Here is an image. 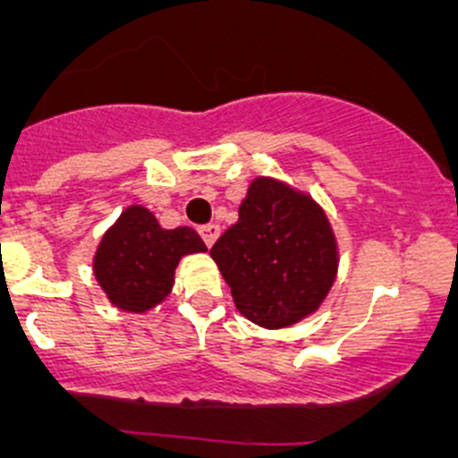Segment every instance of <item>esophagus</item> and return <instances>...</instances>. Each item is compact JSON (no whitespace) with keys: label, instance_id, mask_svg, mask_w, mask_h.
Here are the masks:
<instances>
[{"label":"esophagus","instance_id":"esophagus-1","mask_svg":"<svg viewBox=\"0 0 458 458\" xmlns=\"http://www.w3.org/2000/svg\"><path fill=\"white\" fill-rule=\"evenodd\" d=\"M199 234H201L203 242H206V246H212V243L216 242V237H219V234H221V228H219V225H216V224L201 225Z\"/></svg>","mask_w":458,"mask_h":458}]
</instances>
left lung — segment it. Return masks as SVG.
Segmentation results:
<instances>
[{
  "label": "left lung",
  "mask_w": 458,
  "mask_h": 458,
  "mask_svg": "<svg viewBox=\"0 0 458 458\" xmlns=\"http://www.w3.org/2000/svg\"><path fill=\"white\" fill-rule=\"evenodd\" d=\"M234 306L267 330L315 315L339 270V246L326 210L308 192L255 177L239 221L210 248Z\"/></svg>",
  "instance_id": "obj_1"
}]
</instances>
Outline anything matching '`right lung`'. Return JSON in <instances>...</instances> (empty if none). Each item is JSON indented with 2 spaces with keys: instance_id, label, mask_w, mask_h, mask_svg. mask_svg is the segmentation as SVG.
<instances>
[{
  "instance_id": "add662e5",
  "label": "right lung",
  "mask_w": 458,
  "mask_h": 458,
  "mask_svg": "<svg viewBox=\"0 0 458 458\" xmlns=\"http://www.w3.org/2000/svg\"><path fill=\"white\" fill-rule=\"evenodd\" d=\"M206 250L195 230L161 228L146 206L135 203L104 233L92 257V275L114 308L143 315L173 293L179 261Z\"/></svg>"
}]
</instances>
